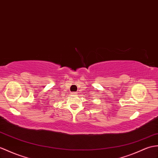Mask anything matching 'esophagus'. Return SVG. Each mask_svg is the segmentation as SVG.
I'll use <instances>...</instances> for the list:
<instances>
[{
    "instance_id": "obj_1",
    "label": "esophagus",
    "mask_w": 158,
    "mask_h": 158,
    "mask_svg": "<svg viewBox=\"0 0 158 158\" xmlns=\"http://www.w3.org/2000/svg\"><path fill=\"white\" fill-rule=\"evenodd\" d=\"M71 94H72V95H74V96H75V95H77V93H76V92H72Z\"/></svg>"
}]
</instances>
